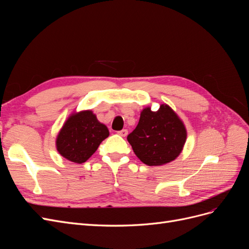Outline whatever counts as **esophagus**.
I'll return each instance as SVG.
<instances>
[{
	"label": "esophagus",
	"mask_w": 249,
	"mask_h": 249,
	"mask_svg": "<svg viewBox=\"0 0 249 249\" xmlns=\"http://www.w3.org/2000/svg\"><path fill=\"white\" fill-rule=\"evenodd\" d=\"M118 134L120 135V136H123V137H125V136H126V135H127V130L124 129V130H122V131H119V132H118Z\"/></svg>",
	"instance_id": "esophagus-1"
}]
</instances>
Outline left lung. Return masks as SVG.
<instances>
[{"label":"left lung","instance_id":"8db88e82","mask_svg":"<svg viewBox=\"0 0 249 249\" xmlns=\"http://www.w3.org/2000/svg\"><path fill=\"white\" fill-rule=\"evenodd\" d=\"M186 137L184 124L163 104L156 112L143 109L136 129L127 135V141L141 162L157 166L175 160L182 152Z\"/></svg>","mask_w":249,"mask_h":249}]
</instances>
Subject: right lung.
<instances>
[{"mask_svg": "<svg viewBox=\"0 0 249 249\" xmlns=\"http://www.w3.org/2000/svg\"><path fill=\"white\" fill-rule=\"evenodd\" d=\"M109 136L107 126L101 124L91 111L72 114L57 137V149L67 160L84 163Z\"/></svg>", "mask_w": 249, "mask_h": 249, "instance_id": "add662e5", "label": "right lung"}]
</instances>
